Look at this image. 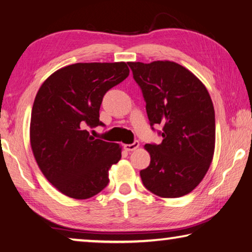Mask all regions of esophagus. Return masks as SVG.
Masks as SVG:
<instances>
[{
	"label": "esophagus",
	"mask_w": 252,
	"mask_h": 252,
	"mask_svg": "<svg viewBox=\"0 0 252 252\" xmlns=\"http://www.w3.org/2000/svg\"><path fill=\"white\" fill-rule=\"evenodd\" d=\"M139 146H140L139 141H134L131 144H125V150L126 151H133V150H135V149H138Z\"/></svg>",
	"instance_id": "34e87169"
}]
</instances>
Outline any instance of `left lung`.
Instances as JSON below:
<instances>
[{
  "instance_id": "1",
  "label": "left lung",
  "mask_w": 252,
  "mask_h": 252,
  "mask_svg": "<svg viewBox=\"0 0 252 252\" xmlns=\"http://www.w3.org/2000/svg\"><path fill=\"white\" fill-rule=\"evenodd\" d=\"M141 88L150 126H162L160 144H146L144 187L161 198L190 193L206 176L216 143L215 109L203 83L172 61L129 62Z\"/></svg>"
}]
</instances>
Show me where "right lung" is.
Instances as JSON below:
<instances>
[{
  "label": "right lung",
  "instance_id": "obj_1",
  "mask_svg": "<svg viewBox=\"0 0 252 252\" xmlns=\"http://www.w3.org/2000/svg\"><path fill=\"white\" fill-rule=\"evenodd\" d=\"M130 73L126 62L75 63L55 71L34 100L30 141L44 177L63 194L89 199L109 183V169L121 159L117 143L94 139L102 99Z\"/></svg>",
  "mask_w": 252,
  "mask_h": 252
}]
</instances>
